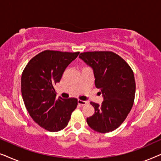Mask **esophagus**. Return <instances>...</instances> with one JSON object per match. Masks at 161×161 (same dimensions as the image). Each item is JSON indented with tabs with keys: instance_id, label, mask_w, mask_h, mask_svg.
<instances>
[{
	"instance_id": "34e87169",
	"label": "esophagus",
	"mask_w": 161,
	"mask_h": 161,
	"mask_svg": "<svg viewBox=\"0 0 161 161\" xmlns=\"http://www.w3.org/2000/svg\"><path fill=\"white\" fill-rule=\"evenodd\" d=\"M78 103L80 105H86L87 103H88V102L87 101H84V100H78Z\"/></svg>"
}]
</instances>
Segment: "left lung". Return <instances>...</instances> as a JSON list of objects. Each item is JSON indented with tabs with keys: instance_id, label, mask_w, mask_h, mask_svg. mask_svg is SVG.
Listing matches in <instances>:
<instances>
[{
	"instance_id": "1",
	"label": "left lung",
	"mask_w": 161,
	"mask_h": 161,
	"mask_svg": "<svg viewBox=\"0 0 161 161\" xmlns=\"http://www.w3.org/2000/svg\"><path fill=\"white\" fill-rule=\"evenodd\" d=\"M80 58L92 67L95 86L104 97L100 105L90 103L95 111L86 119L88 125L98 133L113 131L122 124L133 105L136 81L133 69L112 51L83 52Z\"/></svg>"
}]
</instances>
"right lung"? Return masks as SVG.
I'll use <instances>...</instances> for the list:
<instances>
[{
    "instance_id": "1",
    "label": "right lung",
    "mask_w": 161,
    "mask_h": 161,
    "mask_svg": "<svg viewBox=\"0 0 161 161\" xmlns=\"http://www.w3.org/2000/svg\"><path fill=\"white\" fill-rule=\"evenodd\" d=\"M79 53L44 50L31 59L22 73L21 92L26 109L36 124L50 132L65 128L78 105L76 98H56L55 86Z\"/></svg>"
}]
</instances>
